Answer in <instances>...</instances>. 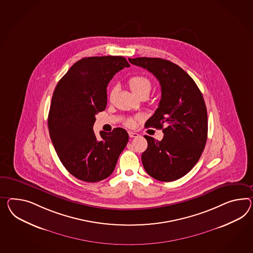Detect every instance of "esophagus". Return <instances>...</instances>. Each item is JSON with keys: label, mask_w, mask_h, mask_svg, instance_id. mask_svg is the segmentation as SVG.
Listing matches in <instances>:
<instances>
[{"label": "esophagus", "mask_w": 253, "mask_h": 253, "mask_svg": "<svg viewBox=\"0 0 253 253\" xmlns=\"http://www.w3.org/2000/svg\"><path fill=\"white\" fill-rule=\"evenodd\" d=\"M128 135H129L131 138H133V137H137V136H139V135H138L137 133H136V132H131V131L128 132Z\"/></svg>", "instance_id": "1"}]
</instances>
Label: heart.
Instances as JSON below:
<instances>
[{"instance_id":"b5f03b06","label":"heart","mask_w":253,"mask_h":253,"mask_svg":"<svg viewBox=\"0 0 253 253\" xmlns=\"http://www.w3.org/2000/svg\"><path fill=\"white\" fill-rule=\"evenodd\" d=\"M128 84H129L130 89L134 91L136 95H138L139 97L142 96V95H149L150 91L152 90V84H151L150 80L147 78V77H145V76H142V75H136V76L131 77L129 79ZM117 91V86H114L111 89L110 94H109L110 99L114 97V95H115ZM135 122H136V119L130 117L128 119H126L125 124L127 126H133L135 125Z\"/></svg>"}]
</instances>
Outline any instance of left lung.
Listing matches in <instances>:
<instances>
[{"label": "left lung", "instance_id": "1", "mask_svg": "<svg viewBox=\"0 0 253 253\" xmlns=\"http://www.w3.org/2000/svg\"><path fill=\"white\" fill-rule=\"evenodd\" d=\"M151 72L162 87V99L146 127L162 129V141L144 136L145 170L161 181L178 180L199 161L208 139V111L195 81L179 66L160 58H128Z\"/></svg>", "mask_w": 253, "mask_h": 253}]
</instances>
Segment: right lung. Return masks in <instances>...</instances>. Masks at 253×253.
Segmentation results:
<instances>
[{"mask_svg": "<svg viewBox=\"0 0 253 253\" xmlns=\"http://www.w3.org/2000/svg\"><path fill=\"white\" fill-rule=\"evenodd\" d=\"M129 63L121 56L82 58L55 88L49 136L60 162L79 180L96 182L110 176L127 144L128 134L121 127L101 131L100 139L92 130L95 115L106 107L107 85Z\"/></svg>", "mask_w": 253, "mask_h": 253, "instance_id": "right-lung-1", "label": "right lung"}]
</instances>
